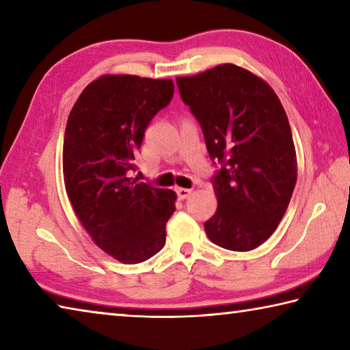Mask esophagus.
I'll return each instance as SVG.
<instances>
[{
	"label": "esophagus",
	"instance_id": "1",
	"mask_svg": "<svg viewBox=\"0 0 350 350\" xmlns=\"http://www.w3.org/2000/svg\"><path fill=\"white\" fill-rule=\"evenodd\" d=\"M176 193H177V198L182 199V200L188 199L189 196H191V189H188V188H177Z\"/></svg>",
	"mask_w": 350,
	"mask_h": 350
}]
</instances>
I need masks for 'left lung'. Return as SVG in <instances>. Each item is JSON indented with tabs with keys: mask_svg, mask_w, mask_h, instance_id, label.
Returning a JSON list of instances; mask_svg holds the SVG:
<instances>
[{
	"mask_svg": "<svg viewBox=\"0 0 350 350\" xmlns=\"http://www.w3.org/2000/svg\"><path fill=\"white\" fill-rule=\"evenodd\" d=\"M176 83L221 167L211 179L217 210L205 233L227 250H254L280 225L298 174L286 111L267 81L232 63Z\"/></svg>",
	"mask_w": 350,
	"mask_h": 350,
	"instance_id": "obj_1",
	"label": "left lung"
}]
</instances>
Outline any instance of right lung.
Segmentation results:
<instances>
[{"label": "right lung", "mask_w": 350, "mask_h": 350, "mask_svg": "<svg viewBox=\"0 0 350 350\" xmlns=\"http://www.w3.org/2000/svg\"><path fill=\"white\" fill-rule=\"evenodd\" d=\"M173 94L170 79L102 75L83 90L68 117V198L92 241L123 264L144 262L162 250L176 210L173 189L128 177L146 126Z\"/></svg>", "instance_id": "add662e5"}]
</instances>
